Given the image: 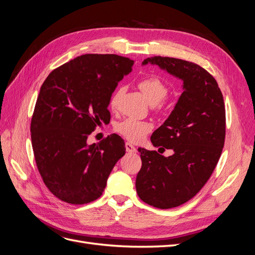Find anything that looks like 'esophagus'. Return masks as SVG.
I'll list each match as a JSON object with an SVG mask.
<instances>
[{"mask_svg":"<svg viewBox=\"0 0 255 255\" xmlns=\"http://www.w3.org/2000/svg\"><path fill=\"white\" fill-rule=\"evenodd\" d=\"M126 148H127V152L129 153V154H134V153L137 152V148L129 142L126 143Z\"/></svg>","mask_w":255,"mask_h":255,"instance_id":"obj_1","label":"esophagus"}]
</instances>
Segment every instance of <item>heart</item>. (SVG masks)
Listing matches in <instances>:
<instances>
[{
	"label": "heart",
	"instance_id": "b5f03b06",
	"mask_svg": "<svg viewBox=\"0 0 255 255\" xmlns=\"http://www.w3.org/2000/svg\"><path fill=\"white\" fill-rule=\"evenodd\" d=\"M138 87L150 103L160 102L168 93V87L157 77H145L138 83ZM120 91L112 99V107L116 108ZM153 125L150 121L139 120L136 118H127L117 125L116 130L130 142H139L150 133Z\"/></svg>",
	"mask_w": 255,
	"mask_h": 255
}]
</instances>
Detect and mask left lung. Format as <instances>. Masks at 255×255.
Instances as JSON below:
<instances>
[{"mask_svg": "<svg viewBox=\"0 0 255 255\" xmlns=\"http://www.w3.org/2000/svg\"><path fill=\"white\" fill-rule=\"evenodd\" d=\"M148 63L180 79L183 92L151 136L154 146L170 148L173 155L139 147L142 165L136 191L147 205L171 209L194 197L212 175L225 143V103L215 79L199 65L160 56L143 60L142 65Z\"/></svg>", "mask_w": 255, "mask_h": 255, "instance_id": "8db88e82", "label": "left lung"}]
</instances>
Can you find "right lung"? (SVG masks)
Here are the masks:
<instances>
[{
  "instance_id": "obj_1",
  "label": "right lung",
  "mask_w": 255,
  "mask_h": 255,
  "mask_svg": "<svg viewBox=\"0 0 255 255\" xmlns=\"http://www.w3.org/2000/svg\"><path fill=\"white\" fill-rule=\"evenodd\" d=\"M133 65L117 55H82L52 71L42 84L31 143L44 183L62 201L84 205L99 198L126 154L125 140L116 134L98 144H89L87 138L110 119L112 94Z\"/></svg>"
}]
</instances>
